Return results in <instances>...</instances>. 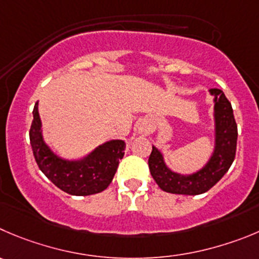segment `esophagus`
<instances>
[{
  "label": "esophagus",
  "mask_w": 259,
  "mask_h": 259,
  "mask_svg": "<svg viewBox=\"0 0 259 259\" xmlns=\"http://www.w3.org/2000/svg\"><path fill=\"white\" fill-rule=\"evenodd\" d=\"M137 131H139V134L141 135H147L149 134V128H147V124L145 122H141L139 124V128H137Z\"/></svg>",
  "instance_id": "34e87169"
}]
</instances>
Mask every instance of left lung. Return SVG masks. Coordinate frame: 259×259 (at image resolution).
<instances>
[{"label": "left lung", "mask_w": 259, "mask_h": 259, "mask_svg": "<svg viewBox=\"0 0 259 259\" xmlns=\"http://www.w3.org/2000/svg\"><path fill=\"white\" fill-rule=\"evenodd\" d=\"M213 97L215 145L212 155L199 170L192 174H179L168 168L161 151L152 146L149 168L152 178L164 192L196 196L212 188L233 164L235 159L238 125L230 102L220 89H210Z\"/></svg>", "instance_id": "8db88e82"}]
</instances>
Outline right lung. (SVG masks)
<instances>
[{
  "mask_svg": "<svg viewBox=\"0 0 259 259\" xmlns=\"http://www.w3.org/2000/svg\"><path fill=\"white\" fill-rule=\"evenodd\" d=\"M33 117L29 136L34 157L39 169L54 186L72 196H90L108 188L124 155V141L110 140L82 159H63L44 141L38 103L34 107Z\"/></svg>",
  "mask_w": 259,
  "mask_h": 259,
  "instance_id": "obj_1",
  "label": "right lung"
}]
</instances>
